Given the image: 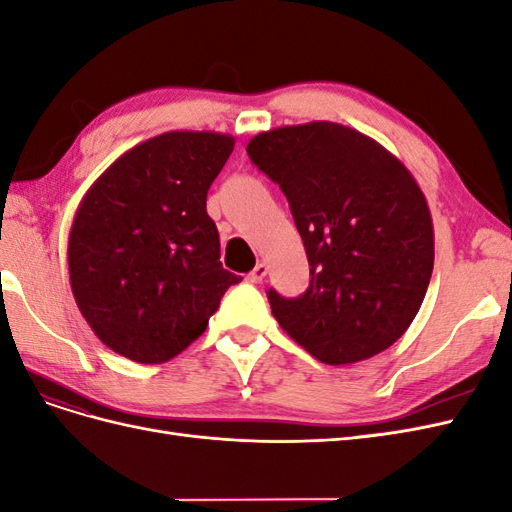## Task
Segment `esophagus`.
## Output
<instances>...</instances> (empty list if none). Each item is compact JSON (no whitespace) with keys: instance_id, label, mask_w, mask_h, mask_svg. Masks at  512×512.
<instances>
[{"instance_id":"esophagus-1","label":"esophagus","mask_w":512,"mask_h":512,"mask_svg":"<svg viewBox=\"0 0 512 512\" xmlns=\"http://www.w3.org/2000/svg\"><path fill=\"white\" fill-rule=\"evenodd\" d=\"M267 271H269V267L265 265V262H258V265L254 267V271H250V275H247V282H252V284L262 282V280H265Z\"/></svg>"}]
</instances>
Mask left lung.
Instances as JSON below:
<instances>
[{
  "instance_id": "left-lung-1",
  "label": "left lung",
  "mask_w": 512,
  "mask_h": 512,
  "mask_svg": "<svg viewBox=\"0 0 512 512\" xmlns=\"http://www.w3.org/2000/svg\"><path fill=\"white\" fill-rule=\"evenodd\" d=\"M247 156L286 194L312 275L297 299L267 292L280 327L327 365L393 346L433 271L431 213L404 162L333 121L260 132Z\"/></svg>"
}]
</instances>
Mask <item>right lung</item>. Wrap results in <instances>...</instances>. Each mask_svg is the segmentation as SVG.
<instances>
[{
  "instance_id": "add662e5",
  "label": "right lung",
  "mask_w": 512,
  "mask_h": 512,
  "mask_svg": "<svg viewBox=\"0 0 512 512\" xmlns=\"http://www.w3.org/2000/svg\"><path fill=\"white\" fill-rule=\"evenodd\" d=\"M235 149L220 132H164L119 156L83 196L68 239L74 301L102 344L166 363L205 333L241 277L220 262L207 192Z\"/></svg>"
}]
</instances>
